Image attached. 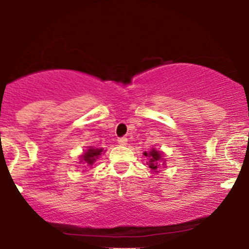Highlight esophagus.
Here are the masks:
<instances>
[{
    "instance_id": "esophagus-1",
    "label": "esophagus",
    "mask_w": 249,
    "mask_h": 249,
    "mask_svg": "<svg viewBox=\"0 0 249 249\" xmlns=\"http://www.w3.org/2000/svg\"><path fill=\"white\" fill-rule=\"evenodd\" d=\"M118 144L126 145L127 144V138H126V137H121V138H118Z\"/></svg>"
}]
</instances>
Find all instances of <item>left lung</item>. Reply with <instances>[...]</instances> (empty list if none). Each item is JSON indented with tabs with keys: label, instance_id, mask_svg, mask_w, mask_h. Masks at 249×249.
<instances>
[{
	"label": "left lung",
	"instance_id": "1",
	"mask_svg": "<svg viewBox=\"0 0 249 249\" xmlns=\"http://www.w3.org/2000/svg\"><path fill=\"white\" fill-rule=\"evenodd\" d=\"M144 156L148 157V161H147L148 167H150L152 171H156L157 168L159 167V165H160V161H159L161 159L160 152H158V151L156 150H152L148 153L145 152Z\"/></svg>",
	"mask_w": 249,
	"mask_h": 249
}]
</instances>
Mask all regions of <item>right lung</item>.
Listing matches in <instances>:
<instances>
[{
	"instance_id": "obj_1",
	"label": "right lung",
	"mask_w": 249,
	"mask_h": 249,
	"mask_svg": "<svg viewBox=\"0 0 249 249\" xmlns=\"http://www.w3.org/2000/svg\"><path fill=\"white\" fill-rule=\"evenodd\" d=\"M103 152V148H92L90 147L87 152L84 153V156H83V159L82 160H84L89 166H91V165L93 164V162L96 161V159L98 158L99 156H101Z\"/></svg>"
}]
</instances>
